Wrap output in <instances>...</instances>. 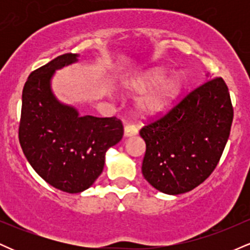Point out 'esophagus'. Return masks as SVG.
<instances>
[{
  "label": "esophagus",
  "instance_id": "obj_1",
  "mask_svg": "<svg viewBox=\"0 0 250 250\" xmlns=\"http://www.w3.org/2000/svg\"><path fill=\"white\" fill-rule=\"evenodd\" d=\"M137 134V128L134 125H125V136L130 137L135 136Z\"/></svg>",
  "mask_w": 250,
  "mask_h": 250
}]
</instances>
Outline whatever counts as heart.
Instances as JSON below:
<instances>
[{"label":"heart","instance_id":"obj_1","mask_svg":"<svg viewBox=\"0 0 250 250\" xmlns=\"http://www.w3.org/2000/svg\"><path fill=\"white\" fill-rule=\"evenodd\" d=\"M171 70L167 68L155 67L131 79L125 84L129 94H146L139 100L136 109L140 115L153 116L162 113L182 93L185 81L180 74L169 76Z\"/></svg>","mask_w":250,"mask_h":250}]
</instances>
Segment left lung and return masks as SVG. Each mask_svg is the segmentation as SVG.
<instances>
[{
  "instance_id": "1",
  "label": "left lung",
  "mask_w": 250,
  "mask_h": 250,
  "mask_svg": "<svg viewBox=\"0 0 250 250\" xmlns=\"http://www.w3.org/2000/svg\"><path fill=\"white\" fill-rule=\"evenodd\" d=\"M234 110L222 77L208 80L165 116L145 125V179L157 190L179 195L207 180L230 134Z\"/></svg>"
}]
</instances>
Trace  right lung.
Here are the masks:
<instances>
[{
  "label": "right lung",
  "instance_id": "1",
  "mask_svg": "<svg viewBox=\"0 0 250 250\" xmlns=\"http://www.w3.org/2000/svg\"><path fill=\"white\" fill-rule=\"evenodd\" d=\"M63 54L34 70L22 91L19 140L28 162L54 188L75 194L95 182L104 167L105 153L121 141L122 122L116 117L80 116L51 91L57 69L77 61Z\"/></svg>",
  "mask_w": 250,
  "mask_h": 250
}]
</instances>
